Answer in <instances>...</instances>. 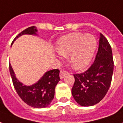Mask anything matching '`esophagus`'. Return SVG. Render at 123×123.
Masks as SVG:
<instances>
[{
    "mask_svg": "<svg viewBox=\"0 0 123 123\" xmlns=\"http://www.w3.org/2000/svg\"><path fill=\"white\" fill-rule=\"evenodd\" d=\"M67 74H68V72H65V71H61V72H60V74H59L60 78L63 79L64 77L66 75H67Z\"/></svg>",
    "mask_w": 123,
    "mask_h": 123,
    "instance_id": "esophagus-1",
    "label": "esophagus"
}]
</instances>
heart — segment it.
I'll list each match as a JSON object with an SVG mask.
<instances>
[{"label":"heart","instance_id":"1","mask_svg":"<svg viewBox=\"0 0 123 123\" xmlns=\"http://www.w3.org/2000/svg\"><path fill=\"white\" fill-rule=\"evenodd\" d=\"M97 39L93 35L72 33L60 39L57 51L64 57L70 56V63L76 70L86 67L94 55Z\"/></svg>","mask_w":123,"mask_h":123}]
</instances>
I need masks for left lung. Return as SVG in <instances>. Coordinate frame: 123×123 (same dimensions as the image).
Here are the masks:
<instances>
[{
  "label": "left lung",
  "mask_w": 123,
  "mask_h": 123,
  "mask_svg": "<svg viewBox=\"0 0 123 123\" xmlns=\"http://www.w3.org/2000/svg\"><path fill=\"white\" fill-rule=\"evenodd\" d=\"M113 72L111 46L105 37L100 33L99 48L94 62L86 71L74 74L75 82L72 93L74 99L82 106L99 103L110 86Z\"/></svg>",
  "instance_id": "8db88e82"
}]
</instances>
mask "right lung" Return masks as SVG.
Masks as SVG:
<instances>
[{"label":"right lung","instance_id":"1","mask_svg":"<svg viewBox=\"0 0 123 123\" xmlns=\"http://www.w3.org/2000/svg\"><path fill=\"white\" fill-rule=\"evenodd\" d=\"M37 31L35 26H31L20 32L13 39L12 44L16 39L22 35L36 34ZM9 72L16 92L24 103L31 107L41 108L49 105L54 98L55 88L59 82V70L54 69L47 72L35 84L27 86L17 80L15 75L12 66L9 64Z\"/></svg>","mask_w":123,"mask_h":123}]
</instances>
